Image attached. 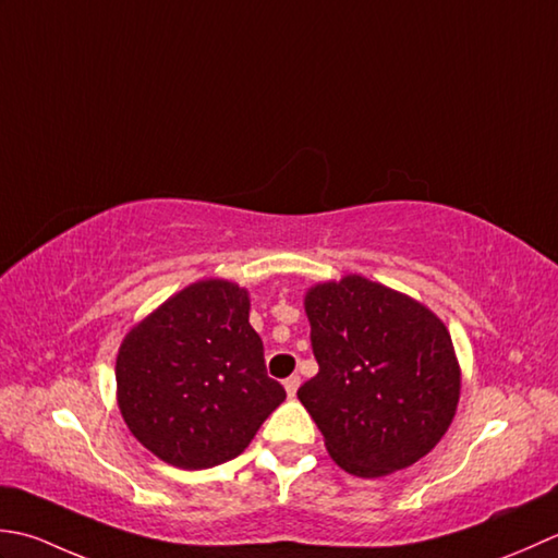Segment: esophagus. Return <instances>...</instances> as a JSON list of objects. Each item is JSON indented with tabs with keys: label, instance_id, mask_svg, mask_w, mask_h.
<instances>
[{
	"label": "esophagus",
	"instance_id": "34e87169",
	"mask_svg": "<svg viewBox=\"0 0 558 558\" xmlns=\"http://www.w3.org/2000/svg\"><path fill=\"white\" fill-rule=\"evenodd\" d=\"M299 385H301L299 375H289V378L283 380V390H287L289 397H295V390H299Z\"/></svg>",
	"mask_w": 558,
	"mask_h": 558
}]
</instances>
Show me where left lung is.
<instances>
[{
	"label": "left lung",
	"instance_id": "1",
	"mask_svg": "<svg viewBox=\"0 0 558 558\" xmlns=\"http://www.w3.org/2000/svg\"><path fill=\"white\" fill-rule=\"evenodd\" d=\"M317 375L299 400L349 474L412 468L446 436L460 361L446 323L412 295L361 275L305 291Z\"/></svg>",
	"mask_w": 558,
	"mask_h": 558
}]
</instances>
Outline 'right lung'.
Masks as SVG:
<instances>
[{"instance_id":"1","label":"right lung","mask_w":558,"mask_h":558,"mask_svg":"<svg viewBox=\"0 0 558 558\" xmlns=\"http://www.w3.org/2000/svg\"><path fill=\"white\" fill-rule=\"evenodd\" d=\"M118 407L142 446L180 470L238 458L287 400L265 371L250 293L199 279L136 323L118 349Z\"/></svg>"}]
</instances>
